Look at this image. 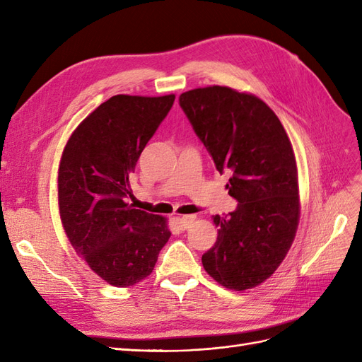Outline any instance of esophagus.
Segmentation results:
<instances>
[{
	"instance_id": "obj_1",
	"label": "esophagus",
	"mask_w": 362,
	"mask_h": 362,
	"mask_svg": "<svg viewBox=\"0 0 362 362\" xmlns=\"http://www.w3.org/2000/svg\"><path fill=\"white\" fill-rule=\"evenodd\" d=\"M194 218H196L194 216H182V217L177 218V222L181 229H187L194 222Z\"/></svg>"
}]
</instances>
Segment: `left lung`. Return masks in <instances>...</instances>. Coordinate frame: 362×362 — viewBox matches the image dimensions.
I'll return each mask as SVG.
<instances>
[{
  "label": "left lung",
  "instance_id": "left-lung-1",
  "mask_svg": "<svg viewBox=\"0 0 362 362\" xmlns=\"http://www.w3.org/2000/svg\"><path fill=\"white\" fill-rule=\"evenodd\" d=\"M180 105L238 201L229 216H213L217 240L202 266L229 290L254 288L281 266L299 225L298 164L287 131L258 96L226 86L184 92Z\"/></svg>",
  "mask_w": 362,
  "mask_h": 362
}]
</instances>
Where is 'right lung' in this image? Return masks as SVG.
Instances as JSON below:
<instances>
[{"mask_svg":"<svg viewBox=\"0 0 362 362\" xmlns=\"http://www.w3.org/2000/svg\"><path fill=\"white\" fill-rule=\"evenodd\" d=\"M175 95H115L87 116L59 164V210L74 250L113 287L149 276L170 238L168 218L136 210L129 178Z\"/></svg>","mask_w":362,"mask_h":362,"instance_id":"obj_1","label":"right lung"}]
</instances>
